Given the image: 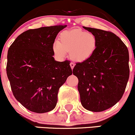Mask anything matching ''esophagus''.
I'll return each mask as SVG.
<instances>
[{"label": "esophagus", "mask_w": 135, "mask_h": 135, "mask_svg": "<svg viewBox=\"0 0 135 135\" xmlns=\"http://www.w3.org/2000/svg\"><path fill=\"white\" fill-rule=\"evenodd\" d=\"M70 66H71V68L72 69H73L74 67H75V64L73 63V62H71L70 63Z\"/></svg>", "instance_id": "1"}]
</instances>
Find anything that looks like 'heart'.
<instances>
[{
	"instance_id": "obj_1",
	"label": "heart",
	"mask_w": 135,
	"mask_h": 135,
	"mask_svg": "<svg viewBox=\"0 0 135 135\" xmlns=\"http://www.w3.org/2000/svg\"><path fill=\"white\" fill-rule=\"evenodd\" d=\"M97 46L94 35L76 29L63 31L60 35V42L56 40L53 43V50L59 57H64L66 53L70 51L72 60L82 62L91 57Z\"/></svg>"
}]
</instances>
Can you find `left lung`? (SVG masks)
I'll use <instances>...</instances> for the list:
<instances>
[{"instance_id": "obj_1", "label": "left lung", "mask_w": 135, "mask_h": 135, "mask_svg": "<svg viewBox=\"0 0 135 135\" xmlns=\"http://www.w3.org/2000/svg\"><path fill=\"white\" fill-rule=\"evenodd\" d=\"M83 27L96 37L97 48L88 60L76 64L73 73L79 79L82 106L100 112L113 106L122 97L129 76V51L113 33Z\"/></svg>"}]
</instances>
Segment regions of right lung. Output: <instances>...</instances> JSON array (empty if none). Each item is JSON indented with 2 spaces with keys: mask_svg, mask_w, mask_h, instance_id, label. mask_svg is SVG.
Returning a JSON list of instances; mask_svg holds the SVG:
<instances>
[{
  "mask_svg": "<svg viewBox=\"0 0 135 135\" xmlns=\"http://www.w3.org/2000/svg\"><path fill=\"white\" fill-rule=\"evenodd\" d=\"M66 25L29 30L18 35L8 51L6 72L13 94L37 113L55 108L59 88L72 75L69 61L53 58V45Z\"/></svg>",
  "mask_w": 135,
  "mask_h": 135,
  "instance_id": "1",
  "label": "right lung"
}]
</instances>
